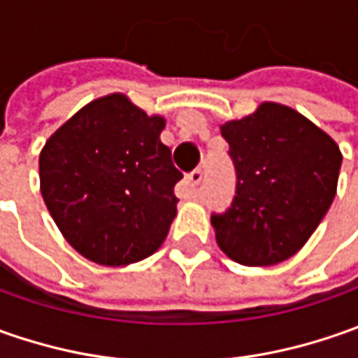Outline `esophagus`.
Listing matches in <instances>:
<instances>
[{
    "label": "esophagus",
    "instance_id": "esophagus-1",
    "mask_svg": "<svg viewBox=\"0 0 358 358\" xmlns=\"http://www.w3.org/2000/svg\"><path fill=\"white\" fill-rule=\"evenodd\" d=\"M201 179H203V173H201V169H195V171H191L189 175H187L185 183H187V187H189V191H191V193L195 191V187L199 185Z\"/></svg>",
    "mask_w": 358,
    "mask_h": 358
}]
</instances>
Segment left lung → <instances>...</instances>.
<instances>
[{"label": "left lung", "instance_id": "1", "mask_svg": "<svg viewBox=\"0 0 358 358\" xmlns=\"http://www.w3.org/2000/svg\"><path fill=\"white\" fill-rule=\"evenodd\" d=\"M237 171L225 213L211 215L215 239L247 267L277 265L309 241L337 193L338 145L299 111L261 103L221 125Z\"/></svg>", "mask_w": 358, "mask_h": 358}]
</instances>
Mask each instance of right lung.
I'll return each instance as SVG.
<instances>
[{
	"label": "right lung",
	"mask_w": 358,
	"mask_h": 358,
	"mask_svg": "<svg viewBox=\"0 0 358 358\" xmlns=\"http://www.w3.org/2000/svg\"><path fill=\"white\" fill-rule=\"evenodd\" d=\"M165 119L147 115L121 93L79 109L39 155L41 195L67 243L97 265L121 267L165 241L183 179L159 135Z\"/></svg>",
	"instance_id": "right-lung-1"
}]
</instances>
